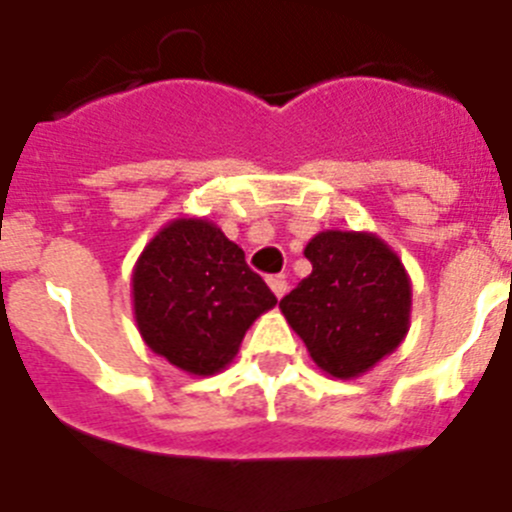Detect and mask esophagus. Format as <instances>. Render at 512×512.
Wrapping results in <instances>:
<instances>
[{
  "instance_id": "1",
  "label": "esophagus",
  "mask_w": 512,
  "mask_h": 512,
  "mask_svg": "<svg viewBox=\"0 0 512 512\" xmlns=\"http://www.w3.org/2000/svg\"><path fill=\"white\" fill-rule=\"evenodd\" d=\"M267 285H270V290L275 293V298H283L285 293H288V283H285L283 275H270V278H267Z\"/></svg>"
}]
</instances>
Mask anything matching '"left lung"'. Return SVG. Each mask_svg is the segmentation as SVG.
<instances>
[{"label": "left lung", "instance_id": "1", "mask_svg": "<svg viewBox=\"0 0 512 512\" xmlns=\"http://www.w3.org/2000/svg\"><path fill=\"white\" fill-rule=\"evenodd\" d=\"M313 265L280 301L321 372L354 380L400 347L411 326V278L372 232L326 229L303 250Z\"/></svg>", "mask_w": 512, "mask_h": 512}]
</instances>
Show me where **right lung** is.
I'll list each match as a JSON object with an SVG mask.
<instances>
[{"mask_svg":"<svg viewBox=\"0 0 512 512\" xmlns=\"http://www.w3.org/2000/svg\"><path fill=\"white\" fill-rule=\"evenodd\" d=\"M278 303L242 247L209 219H173L132 270L140 336L155 354L196 377L222 372L257 316Z\"/></svg>","mask_w":512,"mask_h":512,"instance_id":"right-lung-1","label":"right lung"}]
</instances>
